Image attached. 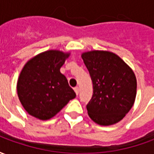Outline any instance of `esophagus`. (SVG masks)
<instances>
[{"label":"esophagus","mask_w":154,"mask_h":154,"mask_svg":"<svg viewBox=\"0 0 154 154\" xmlns=\"http://www.w3.org/2000/svg\"><path fill=\"white\" fill-rule=\"evenodd\" d=\"M74 91H75L76 94H77V95H78V93H79V87H74Z\"/></svg>","instance_id":"esophagus-1"}]
</instances>
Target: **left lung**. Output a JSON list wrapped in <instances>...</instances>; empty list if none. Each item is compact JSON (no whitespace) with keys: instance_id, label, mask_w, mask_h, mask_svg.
I'll list each match as a JSON object with an SVG mask.
<instances>
[{"instance_id":"left-lung-1","label":"left lung","mask_w":154,"mask_h":154,"mask_svg":"<svg viewBox=\"0 0 154 154\" xmlns=\"http://www.w3.org/2000/svg\"><path fill=\"white\" fill-rule=\"evenodd\" d=\"M93 84V94L87 105L90 118L100 125H110L132 108L137 82L132 69L116 54L91 51L82 55Z\"/></svg>"}]
</instances>
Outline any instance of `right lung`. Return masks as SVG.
Masks as SVG:
<instances>
[{
	"label": "right lung",
	"mask_w": 154,
	"mask_h": 154,
	"mask_svg": "<svg viewBox=\"0 0 154 154\" xmlns=\"http://www.w3.org/2000/svg\"><path fill=\"white\" fill-rule=\"evenodd\" d=\"M68 54L46 51L33 57L22 69L17 82L19 99L30 116L48 119L76 97L60 67Z\"/></svg>",
	"instance_id": "1"
}]
</instances>
